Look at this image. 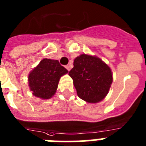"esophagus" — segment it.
Returning a JSON list of instances; mask_svg holds the SVG:
<instances>
[{"instance_id": "obj_1", "label": "esophagus", "mask_w": 146, "mask_h": 146, "mask_svg": "<svg viewBox=\"0 0 146 146\" xmlns=\"http://www.w3.org/2000/svg\"><path fill=\"white\" fill-rule=\"evenodd\" d=\"M65 67H66V69H67V70H70V66L69 65H66Z\"/></svg>"}]
</instances>
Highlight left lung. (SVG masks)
<instances>
[{"instance_id": "obj_1", "label": "left lung", "mask_w": 146, "mask_h": 146, "mask_svg": "<svg viewBox=\"0 0 146 146\" xmlns=\"http://www.w3.org/2000/svg\"><path fill=\"white\" fill-rule=\"evenodd\" d=\"M69 75L79 97L90 103L103 100L113 81L110 67L100 58L86 54L75 58Z\"/></svg>"}]
</instances>
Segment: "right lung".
<instances>
[{
  "mask_svg": "<svg viewBox=\"0 0 146 146\" xmlns=\"http://www.w3.org/2000/svg\"><path fill=\"white\" fill-rule=\"evenodd\" d=\"M68 73L57 60H41L38 65L29 73V86L33 94L47 100L55 94L61 76Z\"/></svg>",
  "mask_w": 146,
  "mask_h": 146,
  "instance_id": "1",
  "label": "right lung"
}]
</instances>
